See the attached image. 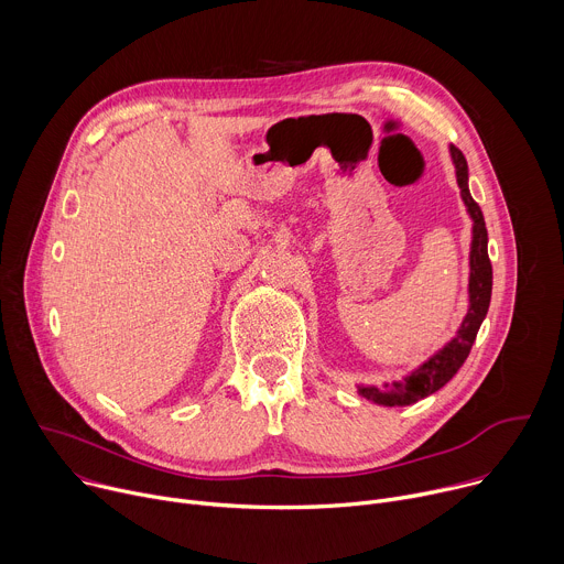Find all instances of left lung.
<instances>
[{"label":"left lung","mask_w":564,"mask_h":564,"mask_svg":"<svg viewBox=\"0 0 564 564\" xmlns=\"http://www.w3.org/2000/svg\"><path fill=\"white\" fill-rule=\"evenodd\" d=\"M451 158L455 165V176L459 185L462 200L468 209V216L473 218V240H470V276H468V312L462 321L457 335L429 361H424L420 368H415L409 377L401 381H392L386 390H379L375 386H359V394L375 401L381 406H409L415 401L433 394L442 386H446L453 375L462 368L466 361L473 341L477 337V330L485 321L491 303V288H494V268L489 261V236L485 216H481L479 205L473 200L468 192V165L464 153L451 144Z\"/></svg>","instance_id":"8db88e82"}]
</instances>
